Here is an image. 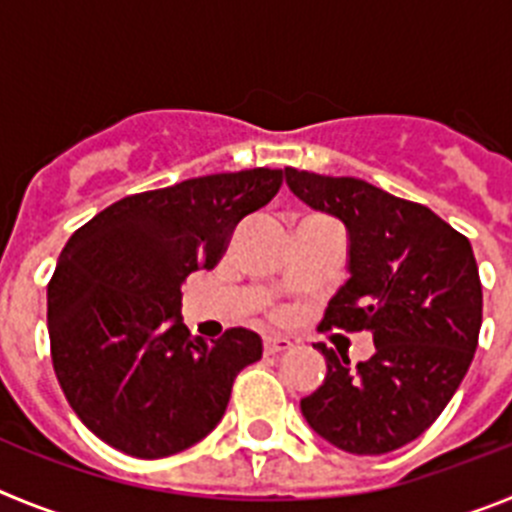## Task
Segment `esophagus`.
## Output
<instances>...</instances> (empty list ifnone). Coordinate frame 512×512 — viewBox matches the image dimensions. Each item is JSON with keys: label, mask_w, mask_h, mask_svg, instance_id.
<instances>
[{"label": "esophagus", "mask_w": 512, "mask_h": 512, "mask_svg": "<svg viewBox=\"0 0 512 512\" xmlns=\"http://www.w3.org/2000/svg\"><path fill=\"white\" fill-rule=\"evenodd\" d=\"M292 348V341L284 336H266L264 338V354L266 356H277V354H284V351H289Z\"/></svg>", "instance_id": "34e87169"}]
</instances>
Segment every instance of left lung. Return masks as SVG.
Here are the masks:
<instances>
[{"label":"left lung","mask_w":512,"mask_h":512,"mask_svg":"<svg viewBox=\"0 0 512 512\" xmlns=\"http://www.w3.org/2000/svg\"><path fill=\"white\" fill-rule=\"evenodd\" d=\"M287 187L346 228L348 279L323 328L366 330L374 354L351 364L325 343L323 384L302 397L312 431L348 454L415 441L441 415L477 351L482 284L472 243L433 210L364 179L284 169Z\"/></svg>","instance_id":"obj_1"}]
</instances>
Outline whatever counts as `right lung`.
Masks as SVG:
<instances>
[{
    "label": "right lung",
    "mask_w": 512,
    "mask_h": 512,
    "mask_svg": "<svg viewBox=\"0 0 512 512\" xmlns=\"http://www.w3.org/2000/svg\"><path fill=\"white\" fill-rule=\"evenodd\" d=\"M282 169L210 174L130 194L76 230L48 284L53 369L81 423L138 459L179 454L220 423L259 333L217 341L182 320V282L210 271L243 217L279 192Z\"/></svg>",
    "instance_id": "right-lung-1"
}]
</instances>
